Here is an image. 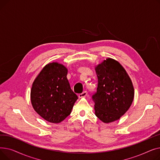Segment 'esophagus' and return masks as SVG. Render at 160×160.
<instances>
[{"label": "esophagus", "instance_id": "1", "mask_svg": "<svg viewBox=\"0 0 160 160\" xmlns=\"http://www.w3.org/2000/svg\"><path fill=\"white\" fill-rule=\"evenodd\" d=\"M88 95V92L87 91H83L82 93H80L78 95L79 98H83V97H86Z\"/></svg>", "mask_w": 160, "mask_h": 160}]
</instances>
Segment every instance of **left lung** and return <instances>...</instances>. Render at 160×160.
I'll list each match as a JSON object with an SVG mask.
<instances>
[{
	"label": "left lung",
	"instance_id": "left-lung-1",
	"mask_svg": "<svg viewBox=\"0 0 160 160\" xmlns=\"http://www.w3.org/2000/svg\"><path fill=\"white\" fill-rule=\"evenodd\" d=\"M98 78L97 93L93 95L95 115L104 123L119 120L131 106L134 88L122 65L108 58L95 66Z\"/></svg>",
	"mask_w": 160,
	"mask_h": 160
}]
</instances>
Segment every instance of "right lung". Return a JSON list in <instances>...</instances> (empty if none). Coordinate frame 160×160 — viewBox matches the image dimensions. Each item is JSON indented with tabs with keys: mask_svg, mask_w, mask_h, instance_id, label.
Wrapping results in <instances>:
<instances>
[{
	"mask_svg": "<svg viewBox=\"0 0 160 160\" xmlns=\"http://www.w3.org/2000/svg\"><path fill=\"white\" fill-rule=\"evenodd\" d=\"M68 69L63 64H47L35 78L30 91L33 110L45 121L60 123L71 113L78 99L67 78Z\"/></svg>",
	"mask_w": 160,
	"mask_h": 160,
	"instance_id": "obj_1",
	"label": "right lung"
}]
</instances>
